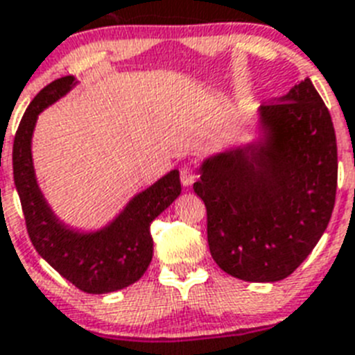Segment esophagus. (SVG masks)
Segmentation results:
<instances>
[{"instance_id":"esophagus-1","label":"esophagus","mask_w":355,"mask_h":355,"mask_svg":"<svg viewBox=\"0 0 355 355\" xmlns=\"http://www.w3.org/2000/svg\"><path fill=\"white\" fill-rule=\"evenodd\" d=\"M196 177H198V175H196V171L191 168V166H184V168L180 169V182L186 187L193 186L196 180Z\"/></svg>"}]
</instances>
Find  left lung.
<instances>
[{"instance_id": "obj_1", "label": "left lung", "mask_w": 355, "mask_h": 355, "mask_svg": "<svg viewBox=\"0 0 355 355\" xmlns=\"http://www.w3.org/2000/svg\"><path fill=\"white\" fill-rule=\"evenodd\" d=\"M264 139L211 157L196 195L216 264L248 282L289 277L331 221L338 146L331 114L306 78L259 109Z\"/></svg>"}]
</instances>
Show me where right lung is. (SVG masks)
Returning a JSON list of instances; mask_svg holds the SVG:
<instances>
[{
  "mask_svg": "<svg viewBox=\"0 0 355 355\" xmlns=\"http://www.w3.org/2000/svg\"><path fill=\"white\" fill-rule=\"evenodd\" d=\"M73 85V76H62L46 85L28 105L14 137V182L33 248L73 286L92 295H103L134 284L143 277L153 255L150 225L180 195V177L177 169L169 171L134 196L125 211L98 232H75L60 223L37 186L30 146L37 116Z\"/></svg>",
  "mask_w": 355,
  "mask_h": 355,
  "instance_id": "add662e5",
  "label": "right lung"
}]
</instances>
